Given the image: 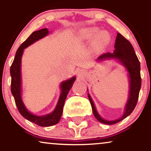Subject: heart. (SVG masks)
I'll use <instances>...</instances> for the list:
<instances>
[{"label":"heart","instance_id":"obj_1","mask_svg":"<svg viewBox=\"0 0 151 151\" xmlns=\"http://www.w3.org/2000/svg\"><path fill=\"white\" fill-rule=\"evenodd\" d=\"M99 30L98 28H96V27H92V28H89L87 30H86L84 32V37L87 38V39H91L96 36V35L98 33ZM108 39V35L106 32H101L100 33H99V35L96 36V41L98 44H102L106 41Z\"/></svg>","mask_w":151,"mask_h":151}]
</instances>
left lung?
Returning <instances> with one entry per match:
<instances>
[{
  "mask_svg": "<svg viewBox=\"0 0 151 151\" xmlns=\"http://www.w3.org/2000/svg\"><path fill=\"white\" fill-rule=\"evenodd\" d=\"M114 47H115V50H114L113 54L110 52L104 53L99 57L98 60H104V59L106 58L118 59L127 69L130 77V92L129 100L126 104L125 113L122 117L118 120L111 121H106L104 119H101L96 109H95L94 105H93L91 98L90 97L89 94H88V97H89V101L91 103L94 116L99 122L108 124V125L116 124L132 113L133 109H135L137 104V102H138L140 89L141 87V65H140V62L137 58L132 45L120 33H117Z\"/></svg>",
  "mask_w": 151,
  "mask_h": 151,
  "instance_id": "1",
  "label": "left lung"
}]
</instances>
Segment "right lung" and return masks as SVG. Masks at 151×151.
<instances>
[{
  "instance_id": "right-lung-1",
  "label": "right lung",
  "mask_w": 151,
  "mask_h": 151,
  "mask_svg": "<svg viewBox=\"0 0 151 151\" xmlns=\"http://www.w3.org/2000/svg\"><path fill=\"white\" fill-rule=\"evenodd\" d=\"M49 31L47 28L42 29L38 31L33 32L29 36V37L22 43L21 45L19 47L15 53V56L10 67V75H11V84H10V89H11L12 94L14 97L15 104L17 106L19 112L24 118L27 120L34 123L40 126H50L57 124L60 121L61 118L62 111H63V106L65 104V101L67 98V93L72 88L75 77H72V79L63 81L61 84L62 93L60 97L57 105L56 108L52 113L47 114L43 116H38L33 115L30 113L22 103L21 99V75H20V65H21V57L23 52V50L27 46L30 45L32 43L41 39L48 34Z\"/></svg>"
}]
</instances>
